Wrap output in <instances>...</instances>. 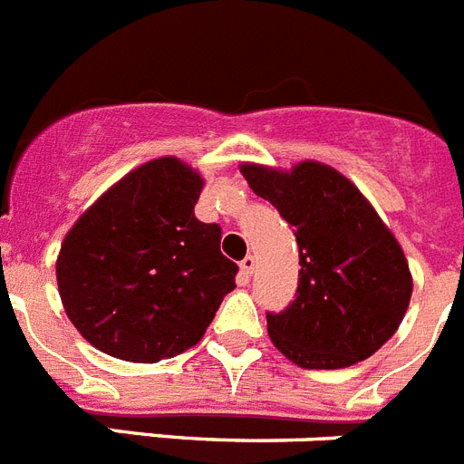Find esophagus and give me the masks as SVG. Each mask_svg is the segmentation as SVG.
I'll use <instances>...</instances> for the list:
<instances>
[{
	"mask_svg": "<svg viewBox=\"0 0 464 464\" xmlns=\"http://www.w3.org/2000/svg\"><path fill=\"white\" fill-rule=\"evenodd\" d=\"M252 271H255V256L247 255L243 262H240V276H243V280H250Z\"/></svg>",
	"mask_w": 464,
	"mask_h": 464,
	"instance_id": "obj_1",
	"label": "esophagus"
}]
</instances>
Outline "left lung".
I'll list each match as a JSON object with an SVG mask.
<instances>
[{"label":"left lung","instance_id":"1","mask_svg":"<svg viewBox=\"0 0 464 464\" xmlns=\"http://www.w3.org/2000/svg\"><path fill=\"white\" fill-rule=\"evenodd\" d=\"M256 196L295 226L297 297L266 314L268 337L309 371L346 368L399 330L412 276L399 240L356 186L333 167L304 160L290 169L240 165Z\"/></svg>","mask_w":464,"mask_h":464}]
</instances>
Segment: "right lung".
Returning a JSON list of instances; mask_svg holds the SVG:
<instances>
[{
	"mask_svg": "<svg viewBox=\"0 0 464 464\" xmlns=\"http://www.w3.org/2000/svg\"><path fill=\"white\" fill-rule=\"evenodd\" d=\"M205 186L179 158L136 167L82 214L56 259L61 302L99 352L158 363L202 340L238 266L196 219Z\"/></svg>",
	"mask_w": 464,
	"mask_h": 464,
	"instance_id": "add662e5",
	"label": "right lung"
}]
</instances>
